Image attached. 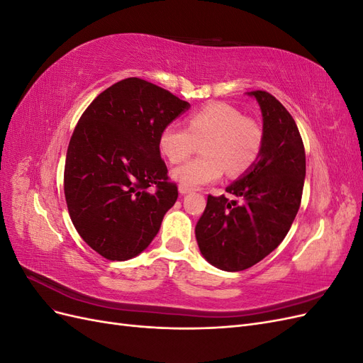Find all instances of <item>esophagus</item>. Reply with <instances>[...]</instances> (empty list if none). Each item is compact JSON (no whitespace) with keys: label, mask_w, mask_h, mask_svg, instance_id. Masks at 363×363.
I'll return each mask as SVG.
<instances>
[{"label":"esophagus","mask_w":363,"mask_h":363,"mask_svg":"<svg viewBox=\"0 0 363 363\" xmlns=\"http://www.w3.org/2000/svg\"><path fill=\"white\" fill-rule=\"evenodd\" d=\"M192 191H194V189H192V188H188V186H183V184L179 186V192H180L182 195L189 194V192H192Z\"/></svg>","instance_id":"esophagus-1"}]
</instances>
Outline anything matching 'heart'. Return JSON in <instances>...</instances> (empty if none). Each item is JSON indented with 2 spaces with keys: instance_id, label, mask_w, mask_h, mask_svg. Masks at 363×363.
<instances>
[{
  "instance_id": "b5f03b06",
  "label": "heart",
  "mask_w": 363,
  "mask_h": 363,
  "mask_svg": "<svg viewBox=\"0 0 363 363\" xmlns=\"http://www.w3.org/2000/svg\"><path fill=\"white\" fill-rule=\"evenodd\" d=\"M203 157L192 159L174 168L171 177L188 188L213 183L224 169L230 175L248 171L260 156L263 128L259 121L227 103L207 104L186 119V128L164 125L157 145L162 156L171 163L188 157L201 144Z\"/></svg>"
}]
</instances>
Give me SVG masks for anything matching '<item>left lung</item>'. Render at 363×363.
Instances as JSON below:
<instances>
[{"mask_svg": "<svg viewBox=\"0 0 363 363\" xmlns=\"http://www.w3.org/2000/svg\"><path fill=\"white\" fill-rule=\"evenodd\" d=\"M247 94L262 111L260 156L225 188L240 203L208 195L195 227L203 257L223 271L247 269L281 244L300 208L306 177L303 139L291 113L265 91Z\"/></svg>", "mask_w": 363, "mask_h": 363, "instance_id": "left-lung-1", "label": "left lung"}]
</instances>
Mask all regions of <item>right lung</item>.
Listing matches in <instances>:
<instances>
[{"instance_id":"obj_1","label":"right lung","mask_w":363,"mask_h":363,"mask_svg":"<svg viewBox=\"0 0 363 363\" xmlns=\"http://www.w3.org/2000/svg\"><path fill=\"white\" fill-rule=\"evenodd\" d=\"M191 104L136 77L86 108L71 136L63 189L77 232L98 255L128 260L157 235L177 201L157 139Z\"/></svg>"}]
</instances>
